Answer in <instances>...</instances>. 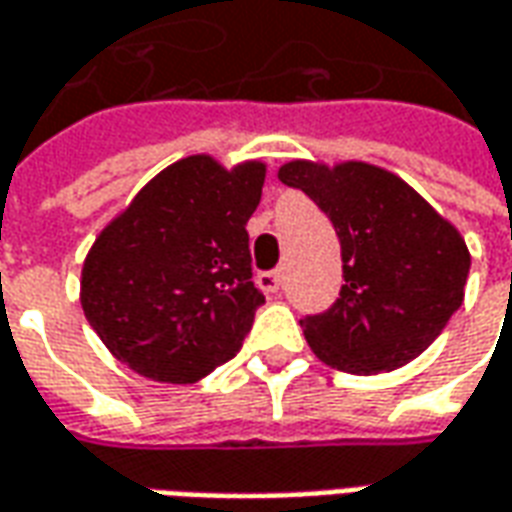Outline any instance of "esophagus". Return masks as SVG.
<instances>
[{"mask_svg":"<svg viewBox=\"0 0 512 512\" xmlns=\"http://www.w3.org/2000/svg\"><path fill=\"white\" fill-rule=\"evenodd\" d=\"M257 285H260V291L280 293L285 277H282V271H263V274H257Z\"/></svg>","mask_w":512,"mask_h":512,"instance_id":"1","label":"esophagus"}]
</instances>
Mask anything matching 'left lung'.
I'll return each instance as SVG.
<instances>
[{
	"label": "left lung",
	"instance_id": "obj_1",
	"mask_svg": "<svg viewBox=\"0 0 512 512\" xmlns=\"http://www.w3.org/2000/svg\"><path fill=\"white\" fill-rule=\"evenodd\" d=\"M277 177L302 188L341 241V296L302 318L318 360L360 377L416 360L463 305L471 255L460 230L374 163L288 160Z\"/></svg>",
	"mask_w": 512,
	"mask_h": 512
}]
</instances>
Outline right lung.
Wrapping results in <instances>:
<instances>
[{
  "mask_svg": "<svg viewBox=\"0 0 512 512\" xmlns=\"http://www.w3.org/2000/svg\"><path fill=\"white\" fill-rule=\"evenodd\" d=\"M263 160L188 155L146 182L88 249L80 305L107 352L146 380L196 382L230 360L266 299L246 221Z\"/></svg>",
  "mask_w": 512,
  "mask_h": 512,
  "instance_id": "add662e5",
  "label": "right lung"
}]
</instances>
